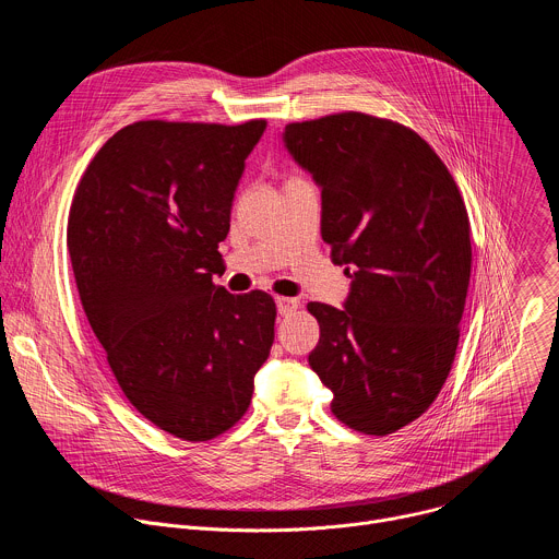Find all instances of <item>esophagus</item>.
Instances as JSON below:
<instances>
[{
  "mask_svg": "<svg viewBox=\"0 0 559 559\" xmlns=\"http://www.w3.org/2000/svg\"><path fill=\"white\" fill-rule=\"evenodd\" d=\"M276 309H278L281 316L292 313V311L298 309V300H296V298H287V296H278V298H276Z\"/></svg>",
  "mask_w": 559,
  "mask_h": 559,
  "instance_id": "34e87169",
  "label": "esophagus"
}]
</instances>
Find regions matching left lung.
<instances>
[{"instance_id": "obj_1", "label": "left lung", "mask_w": 559, "mask_h": 559, "mask_svg": "<svg viewBox=\"0 0 559 559\" xmlns=\"http://www.w3.org/2000/svg\"><path fill=\"white\" fill-rule=\"evenodd\" d=\"M283 143L321 188V234L352 278L343 309L309 302V367L334 416L367 436L420 418L455 358L471 276L468 216L414 130L362 112L289 123Z\"/></svg>"}]
</instances>
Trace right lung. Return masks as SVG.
Segmentation results:
<instances>
[{
	"mask_svg": "<svg viewBox=\"0 0 559 559\" xmlns=\"http://www.w3.org/2000/svg\"><path fill=\"white\" fill-rule=\"evenodd\" d=\"M265 128L136 121L104 143L72 199L68 250L88 323L132 407L181 440L241 420L274 343L270 294L212 283Z\"/></svg>",
	"mask_w": 559,
	"mask_h": 559,
	"instance_id": "1",
	"label": "right lung"
}]
</instances>
